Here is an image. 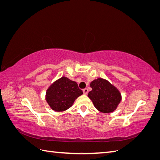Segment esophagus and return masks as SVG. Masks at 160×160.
Listing matches in <instances>:
<instances>
[{"instance_id":"esophagus-1","label":"esophagus","mask_w":160,"mask_h":160,"mask_svg":"<svg viewBox=\"0 0 160 160\" xmlns=\"http://www.w3.org/2000/svg\"><path fill=\"white\" fill-rule=\"evenodd\" d=\"M88 92H89L88 89L85 88V89H83V93H84L85 95H87V94H88Z\"/></svg>"}]
</instances>
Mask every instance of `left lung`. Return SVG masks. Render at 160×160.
Returning a JSON list of instances; mask_svg holds the SVG:
<instances>
[{"label":"left lung","mask_w":160,"mask_h":160,"mask_svg":"<svg viewBox=\"0 0 160 160\" xmlns=\"http://www.w3.org/2000/svg\"><path fill=\"white\" fill-rule=\"evenodd\" d=\"M92 90L88 97L95 108L102 113L113 112L122 101V94L117 88L105 79L98 78L91 81Z\"/></svg>","instance_id":"1"}]
</instances>
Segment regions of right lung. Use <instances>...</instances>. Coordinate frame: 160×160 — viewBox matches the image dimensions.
<instances>
[{"label": "right lung", "instance_id": "1", "mask_svg": "<svg viewBox=\"0 0 160 160\" xmlns=\"http://www.w3.org/2000/svg\"><path fill=\"white\" fill-rule=\"evenodd\" d=\"M83 93L75 81L62 77L49 87L45 99L52 110L60 112L70 108L75 99Z\"/></svg>", "mask_w": 160, "mask_h": 160}]
</instances>
